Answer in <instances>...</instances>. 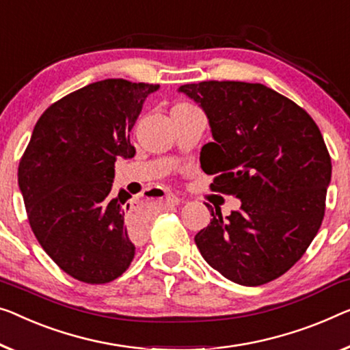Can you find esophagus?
Wrapping results in <instances>:
<instances>
[{"label": "esophagus", "instance_id": "34e87169", "mask_svg": "<svg viewBox=\"0 0 350 350\" xmlns=\"http://www.w3.org/2000/svg\"><path fill=\"white\" fill-rule=\"evenodd\" d=\"M166 202H170V204H179L180 198L173 195V193H168V195H166Z\"/></svg>", "mask_w": 350, "mask_h": 350}]
</instances>
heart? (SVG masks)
<instances>
[{
	"label": "heart",
	"mask_w": 350,
	"mask_h": 350,
	"mask_svg": "<svg viewBox=\"0 0 350 350\" xmlns=\"http://www.w3.org/2000/svg\"><path fill=\"white\" fill-rule=\"evenodd\" d=\"M174 108H191V105H189V103H179V105H176Z\"/></svg>",
	"instance_id": "heart-1"
}]
</instances>
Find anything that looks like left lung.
Instances as JSON below:
<instances>
[{"mask_svg": "<svg viewBox=\"0 0 350 350\" xmlns=\"http://www.w3.org/2000/svg\"><path fill=\"white\" fill-rule=\"evenodd\" d=\"M207 114L213 142L201 168L211 190L241 200L195 236L206 262L242 286H260L304 256L325 213L332 159L304 108L260 83L201 81L179 88ZM211 207V206H207Z\"/></svg>", "mask_w": 350, "mask_h": 350, "instance_id": "1", "label": "left lung"}]
</instances>
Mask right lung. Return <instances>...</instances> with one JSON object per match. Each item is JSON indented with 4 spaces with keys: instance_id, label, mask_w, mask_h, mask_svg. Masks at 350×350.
I'll return each instance as SVG.
<instances>
[{
    "instance_id": "1",
    "label": "right lung",
    "mask_w": 350,
    "mask_h": 350,
    "mask_svg": "<svg viewBox=\"0 0 350 350\" xmlns=\"http://www.w3.org/2000/svg\"><path fill=\"white\" fill-rule=\"evenodd\" d=\"M159 85L122 78L91 83L45 109L18 165L29 226L45 253L88 284L116 280L143 242L125 190L111 191L114 161L130 144L143 103Z\"/></svg>"
}]
</instances>
